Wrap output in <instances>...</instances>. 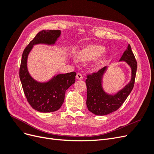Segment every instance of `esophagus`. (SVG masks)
<instances>
[{
	"instance_id": "1",
	"label": "esophagus",
	"mask_w": 154,
	"mask_h": 154,
	"mask_svg": "<svg viewBox=\"0 0 154 154\" xmlns=\"http://www.w3.org/2000/svg\"><path fill=\"white\" fill-rule=\"evenodd\" d=\"M76 78L78 79V80H82V79H83V76H82V74H80V73H77L76 74Z\"/></svg>"
}]
</instances>
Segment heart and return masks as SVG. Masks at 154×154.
<instances>
[{"label":"heart","mask_w":154,"mask_h":154,"mask_svg":"<svg viewBox=\"0 0 154 154\" xmlns=\"http://www.w3.org/2000/svg\"><path fill=\"white\" fill-rule=\"evenodd\" d=\"M103 47L97 45H91L80 51L78 58L83 61H88L96 58L103 52ZM101 61V60H100Z\"/></svg>","instance_id":"heart-1"}]
</instances>
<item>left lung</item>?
Instances as JSON below:
<instances>
[{"label": "left lung", "instance_id": "8db88e82", "mask_svg": "<svg viewBox=\"0 0 154 154\" xmlns=\"http://www.w3.org/2000/svg\"><path fill=\"white\" fill-rule=\"evenodd\" d=\"M123 60L132 68V80L129 84L114 96L105 94L101 87V76L106 67L100 69L97 72L87 74L85 81L87 88V106L92 113L98 116H104L117 110L122 106L132 91L137 68V63L131 49L128 45L120 61Z\"/></svg>", "mask_w": 154, "mask_h": 154}]
</instances>
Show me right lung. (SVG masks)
<instances>
[{
  "instance_id": "obj_1",
  "label": "right lung",
  "mask_w": 154,
  "mask_h": 154,
  "mask_svg": "<svg viewBox=\"0 0 154 154\" xmlns=\"http://www.w3.org/2000/svg\"><path fill=\"white\" fill-rule=\"evenodd\" d=\"M60 32V30L56 29L40 31L27 45L22 54L19 76L23 90L29 105L42 112H54L61 107L66 90L75 82L76 72L58 74L49 82L38 83L31 77L27 71V56L35 44H54Z\"/></svg>"
}]
</instances>
